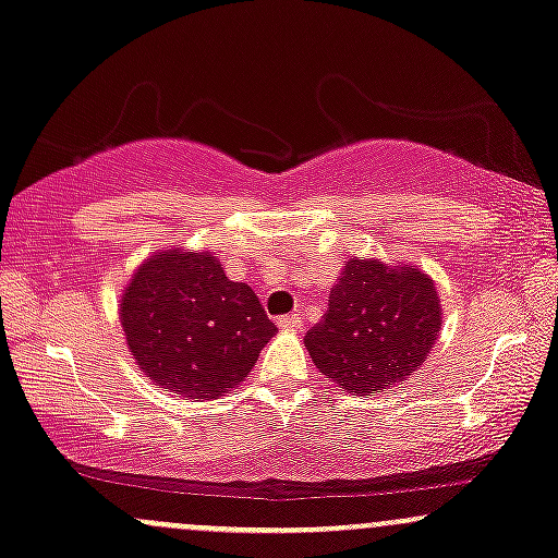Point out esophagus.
Returning a JSON list of instances; mask_svg holds the SVG:
<instances>
[{
  "label": "esophagus",
  "mask_w": 558,
  "mask_h": 558,
  "mask_svg": "<svg viewBox=\"0 0 558 558\" xmlns=\"http://www.w3.org/2000/svg\"><path fill=\"white\" fill-rule=\"evenodd\" d=\"M278 326L283 330H296V328H302V317H299V315H280Z\"/></svg>",
  "instance_id": "esophagus-1"
}]
</instances>
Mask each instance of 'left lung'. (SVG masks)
Instances as JSON below:
<instances>
[{
	"instance_id": "left-lung-1",
	"label": "left lung",
	"mask_w": 558,
	"mask_h": 558,
	"mask_svg": "<svg viewBox=\"0 0 558 558\" xmlns=\"http://www.w3.org/2000/svg\"><path fill=\"white\" fill-rule=\"evenodd\" d=\"M432 278L413 267L349 259L328 296L323 323L307 330L312 363L354 395L408 381L442 326Z\"/></svg>"
}]
</instances>
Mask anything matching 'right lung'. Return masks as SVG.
I'll use <instances>...</instances> for the list:
<instances>
[{"label": "right lung", "instance_id": "right-lung-1", "mask_svg": "<svg viewBox=\"0 0 558 558\" xmlns=\"http://www.w3.org/2000/svg\"><path fill=\"white\" fill-rule=\"evenodd\" d=\"M134 360L156 387L187 400L235 389L278 333L246 283H232L209 251H161L121 299Z\"/></svg>", "mask_w": 558, "mask_h": 558}]
</instances>
